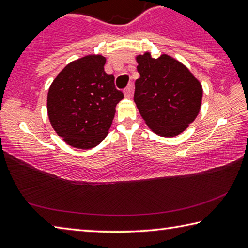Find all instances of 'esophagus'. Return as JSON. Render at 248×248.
Returning a JSON list of instances; mask_svg holds the SVG:
<instances>
[{
    "label": "esophagus",
    "instance_id": "esophagus-1",
    "mask_svg": "<svg viewBox=\"0 0 248 248\" xmlns=\"http://www.w3.org/2000/svg\"><path fill=\"white\" fill-rule=\"evenodd\" d=\"M124 96L127 98H131L132 97V85H129V86H127L125 87V90H124Z\"/></svg>",
    "mask_w": 248,
    "mask_h": 248
}]
</instances>
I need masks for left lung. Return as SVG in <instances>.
I'll use <instances>...</instances> for the list:
<instances>
[{
  "mask_svg": "<svg viewBox=\"0 0 248 248\" xmlns=\"http://www.w3.org/2000/svg\"><path fill=\"white\" fill-rule=\"evenodd\" d=\"M136 59L140 78L133 99L142 118L158 136H178L199 114L202 86L186 66L167 54L154 59L145 52Z\"/></svg>",
  "mask_w": 248,
  "mask_h": 248,
  "instance_id": "obj_1",
  "label": "left lung"
}]
</instances>
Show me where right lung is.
<instances>
[{
    "label": "right lung",
    "instance_id": "1",
    "mask_svg": "<svg viewBox=\"0 0 248 248\" xmlns=\"http://www.w3.org/2000/svg\"><path fill=\"white\" fill-rule=\"evenodd\" d=\"M106 58L83 57L71 62L49 87L48 117L54 131L78 149H92L106 138L116 105L124 98L115 77L104 70Z\"/></svg>",
    "mask_w": 248,
    "mask_h": 248
}]
</instances>
